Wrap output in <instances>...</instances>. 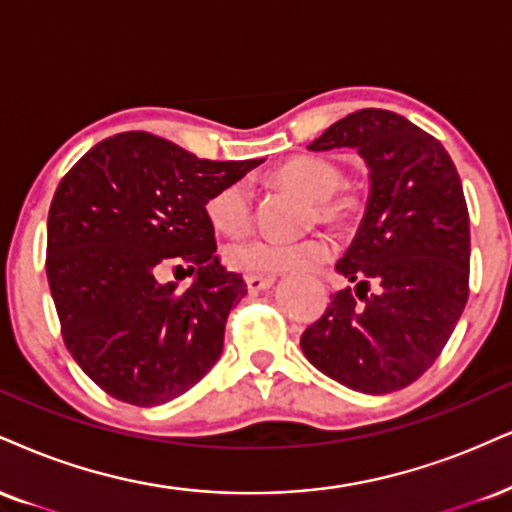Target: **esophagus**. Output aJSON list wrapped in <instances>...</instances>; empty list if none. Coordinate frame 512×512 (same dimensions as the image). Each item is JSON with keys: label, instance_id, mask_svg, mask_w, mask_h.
I'll list each match as a JSON object with an SVG mask.
<instances>
[{"label": "esophagus", "instance_id": "obj_1", "mask_svg": "<svg viewBox=\"0 0 512 512\" xmlns=\"http://www.w3.org/2000/svg\"><path fill=\"white\" fill-rule=\"evenodd\" d=\"M245 283H248V291L250 293H260V291H267V288H272L276 279L274 276H260V274H250L245 276Z\"/></svg>", "mask_w": 512, "mask_h": 512}]
</instances>
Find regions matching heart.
Returning <instances> with one entry per match:
<instances>
[{
    "label": "heart",
    "instance_id": "heart-1",
    "mask_svg": "<svg viewBox=\"0 0 512 512\" xmlns=\"http://www.w3.org/2000/svg\"><path fill=\"white\" fill-rule=\"evenodd\" d=\"M276 178L286 186L303 190L317 200L319 214L326 221L346 224L362 209V197L355 190H338L343 183V171L334 159L298 157L283 164ZM207 219L214 229L226 236H238L248 231L252 221V190L248 181H233L214 190L205 205ZM331 240L326 236H307L300 240L279 238H248L226 248V264L243 274H288L303 272L315 264L329 260Z\"/></svg>",
    "mask_w": 512,
    "mask_h": 512
}]
</instances>
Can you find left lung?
Returning <instances> with one entry per match:
<instances>
[{
	"label": "left lung",
	"mask_w": 512,
	"mask_h": 512,
	"mask_svg": "<svg viewBox=\"0 0 512 512\" xmlns=\"http://www.w3.org/2000/svg\"><path fill=\"white\" fill-rule=\"evenodd\" d=\"M338 147L357 150L369 171L365 214L336 262L361 300L338 291L300 348L326 377L381 396L420 379L463 315L470 217L448 152L405 116L360 109L307 150Z\"/></svg>",
	"instance_id": "obj_1"
}]
</instances>
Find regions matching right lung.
Listing matches in <instances>:
<instances>
[{
  "label": "right lung",
  "mask_w": 512,
  "mask_h": 512,
  "mask_svg": "<svg viewBox=\"0 0 512 512\" xmlns=\"http://www.w3.org/2000/svg\"><path fill=\"white\" fill-rule=\"evenodd\" d=\"M262 162L197 159L128 131L61 178L47 217L49 291L66 348L109 396L152 408L217 365L226 317L248 286L221 267L205 205ZM171 261L196 272L186 292L156 281Z\"/></svg>",
  "instance_id": "right-lung-1"
}]
</instances>
